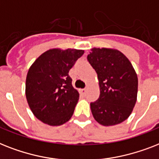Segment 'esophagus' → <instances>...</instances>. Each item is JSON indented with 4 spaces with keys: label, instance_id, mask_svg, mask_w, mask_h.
<instances>
[{
    "label": "esophagus",
    "instance_id": "obj_1",
    "mask_svg": "<svg viewBox=\"0 0 159 159\" xmlns=\"http://www.w3.org/2000/svg\"><path fill=\"white\" fill-rule=\"evenodd\" d=\"M86 92H87V89H80V93H82V94H85Z\"/></svg>",
    "mask_w": 159,
    "mask_h": 159
}]
</instances>
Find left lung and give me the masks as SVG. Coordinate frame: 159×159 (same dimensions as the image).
<instances>
[{"label":"left lung","mask_w":159,"mask_h":159,"mask_svg":"<svg viewBox=\"0 0 159 159\" xmlns=\"http://www.w3.org/2000/svg\"><path fill=\"white\" fill-rule=\"evenodd\" d=\"M87 59L98 75L100 95L90 103L98 122L105 126L123 122L131 114L137 100L138 77L122 52L112 48L91 49Z\"/></svg>","instance_id":"left-lung-1"}]
</instances>
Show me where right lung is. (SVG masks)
Here are the masks:
<instances>
[{
  "label": "right lung",
  "instance_id": "1",
  "mask_svg": "<svg viewBox=\"0 0 159 159\" xmlns=\"http://www.w3.org/2000/svg\"><path fill=\"white\" fill-rule=\"evenodd\" d=\"M84 52L71 48L49 49L30 66L25 94L32 112L42 122L57 126L71 118L80 94L72 86L69 71Z\"/></svg>",
  "mask_w": 159,
  "mask_h": 159
}]
</instances>
